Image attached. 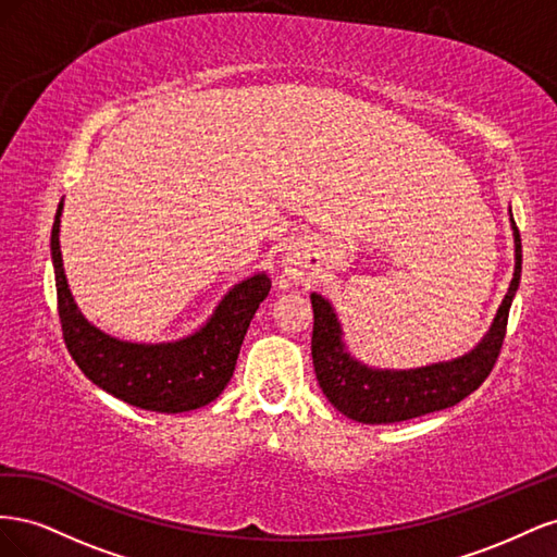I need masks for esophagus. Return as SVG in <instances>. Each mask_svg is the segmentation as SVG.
<instances>
[{
  "instance_id": "1",
  "label": "esophagus",
  "mask_w": 557,
  "mask_h": 557,
  "mask_svg": "<svg viewBox=\"0 0 557 557\" xmlns=\"http://www.w3.org/2000/svg\"><path fill=\"white\" fill-rule=\"evenodd\" d=\"M283 272H285V276H288L295 285L309 283V281H311L309 264L305 262V258L299 256V252H290V256L283 260Z\"/></svg>"
}]
</instances>
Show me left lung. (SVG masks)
I'll return each mask as SVG.
<instances>
[{
	"mask_svg": "<svg viewBox=\"0 0 557 557\" xmlns=\"http://www.w3.org/2000/svg\"><path fill=\"white\" fill-rule=\"evenodd\" d=\"M511 211V209H509ZM516 269L491 330L465 356L418 369H374L356 360L344 344L339 318L330 301L311 293L313 336L311 356L315 379L334 409L367 425L401 423L462 401L493 372L507 334L511 301L516 297L522 267L520 232L511 215Z\"/></svg>",
	"mask_w": 557,
	"mask_h": 557,
	"instance_id": "left-lung-1",
	"label": "left lung"
}]
</instances>
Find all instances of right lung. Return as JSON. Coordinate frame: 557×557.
Masks as SVG:
<instances>
[{"label":"right lung","instance_id":"right-lung-1","mask_svg":"<svg viewBox=\"0 0 557 557\" xmlns=\"http://www.w3.org/2000/svg\"><path fill=\"white\" fill-rule=\"evenodd\" d=\"M60 215L62 201L50 232V258L62 336L81 372L109 395L146 411L183 413L207 407L232 379L250 320L272 288L269 276L256 274L234 285L207 323L178 342H121L88 323L76 307L62 267Z\"/></svg>","mask_w":557,"mask_h":557}]
</instances>
